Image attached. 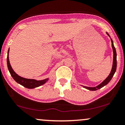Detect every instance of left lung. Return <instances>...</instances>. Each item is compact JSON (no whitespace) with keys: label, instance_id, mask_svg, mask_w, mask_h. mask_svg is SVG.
<instances>
[{"label":"left lung","instance_id":"left-lung-1","mask_svg":"<svg viewBox=\"0 0 125 125\" xmlns=\"http://www.w3.org/2000/svg\"><path fill=\"white\" fill-rule=\"evenodd\" d=\"M107 34L108 36L110 37L109 34H108L107 33ZM111 43H112L111 45H112V48H113V53H114V57H113V64L112 69H111V72H110V74L108 75V76L107 77V78L105 79V80L103 81V82L101 84H100L99 85H98V86H96L95 87H88L83 86L84 88H87V90H89L90 91L98 90H99V89L103 87H104V85H107V84L108 83L110 82V81L111 80V79H112L113 76H114V74L115 73V72L116 69V53L115 48V47L114 46V43H113V41L112 39H111Z\"/></svg>","mask_w":125,"mask_h":125}]
</instances>
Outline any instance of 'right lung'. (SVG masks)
Returning <instances> with one entry per match:
<instances>
[{
  "instance_id": "1",
  "label": "right lung",
  "mask_w": 125,
  "mask_h": 125,
  "mask_svg": "<svg viewBox=\"0 0 125 125\" xmlns=\"http://www.w3.org/2000/svg\"><path fill=\"white\" fill-rule=\"evenodd\" d=\"M9 49L8 51V54H7V66L8 69L10 73L11 76L12 78L17 82L18 83L20 84L21 85H23V87H26L27 88H34L35 87H38L39 86L43 85L45 83L48 81V79H44V80H34V79H29L23 78V77L19 76L16 73L14 72L13 70L12 67H11L10 63L9 58Z\"/></svg>"
}]
</instances>
